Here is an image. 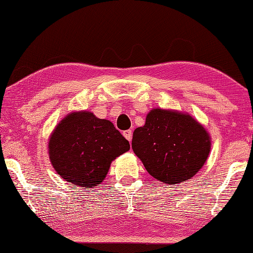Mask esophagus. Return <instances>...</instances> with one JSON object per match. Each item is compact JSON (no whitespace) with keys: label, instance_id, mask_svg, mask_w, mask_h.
<instances>
[{"label":"esophagus","instance_id":"1","mask_svg":"<svg viewBox=\"0 0 253 253\" xmlns=\"http://www.w3.org/2000/svg\"><path fill=\"white\" fill-rule=\"evenodd\" d=\"M123 135H124V137H125L128 141H131L132 131H131L130 129H127V130H125V131H123Z\"/></svg>","mask_w":253,"mask_h":253}]
</instances>
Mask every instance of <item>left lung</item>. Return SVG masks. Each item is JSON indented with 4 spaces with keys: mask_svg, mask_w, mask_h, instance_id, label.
<instances>
[{
    "mask_svg": "<svg viewBox=\"0 0 253 253\" xmlns=\"http://www.w3.org/2000/svg\"><path fill=\"white\" fill-rule=\"evenodd\" d=\"M131 147L151 176L173 185L190 180L202 169L211 138L189 113L158 107L133 131Z\"/></svg>",
    "mask_w": 253,
    "mask_h": 253,
    "instance_id": "1",
    "label": "left lung"
}]
</instances>
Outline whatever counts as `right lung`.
Listing matches in <instances>:
<instances>
[{
	"label": "right lung",
	"instance_id": "add662e5",
	"mask_svg": "<svg viewBox=\"0 0 253 253\" xmlns=\"http://www.w3.org/2000/svg\"><path fill=\"white\" fill-rule=\"evenodd\" d=\"M129 149V142L112 122L97 118L88 111L69 113L48 140V155L54 171L81 189L102 183L112 161Z\"/></svg>",
	"mask_w": 253,
	"mask_h": 253
}]
</instances>
